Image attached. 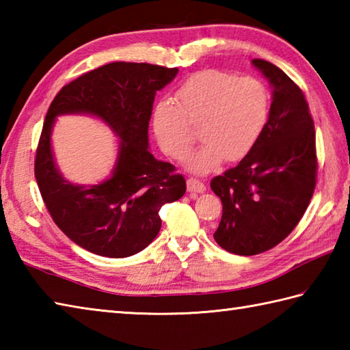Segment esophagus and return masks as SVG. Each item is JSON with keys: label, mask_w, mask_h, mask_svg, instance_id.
I'll return each mask as SVG.
<instances>
[{"label": "esophagus", "mask_w": 350, "mask_h": 350, "mask_svg": "<svg viewBox=\"0 0 350 350\" xmlns=\"http://www.w3.org/2000/svg\"><path fill=\"white\" fill-rule=\"evenodd\" d=\"M187 188L189 193H204L206 191V187H204V183L200 182L198 179H194V177H189L187 180Z\"/></svg>", "instance_id": "1"}]
</instances>
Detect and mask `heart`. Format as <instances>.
<instances>
[{"instance_id":"obj_1","label":"heart","mask_w":350,"mask_h":350,"mask_svg":"<svg viewBox=\"0 0 350 350\" xmlns=\"http://www.w3.org/2000/svg\"><path fill=\"white\" fill-rule=\"evenodd\" d=\"M179 106L159 101L153 111V132L163 153L176 161L188 156L200 121L203 144L185 163L191 173L206 174L221 161H238L255 146L269 120L270 97L262 81L206 70L191 75L176 91Z\"/></svg>"}]
</instances>
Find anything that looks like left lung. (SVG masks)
Masks as SVG:
<instances>
[{
    "label": "left lung",
    "mask_w": 350,
    "mask_h": 350,
    "mask_svg": "<svg viewBox=\"0 0 350 350\" xmlns=\"http://www.w3.org/2000/svg\"><path fill=\"white\" fill-rule=\"evenodd\" d=\"M252 65L269 80V120L255 146L235 168L211 180L223 203L217 244L252 256L291 234L316 188V132L305 95L280 68L262 59Z\"/></svg>",
    "instance_id": "1"
}]
</instances>
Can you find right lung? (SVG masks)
Wrapping results in <instances>:
<instances>
[{"label":"right lung","mask_w":350,"mask_h":350,"mask_svg":"<svg viewBox=\"0 0 350 350\" xmlns=\"http://www.w3.org/2000/svg\"><path fill=\"white\" fill-rule=\"evenodd\" d=\"M177 68L113 62L60 89L48 109L34 176L45 206L64 234L85 250L127 258L144 250L161 230L159 211L185 194L187 182L148 148V122L157 91ZM60 114H91L119 138L111 176L94 185L65 180L53 159L51 135Z\"/></svg>","instance_id":"add662e5"}]
</instances>
